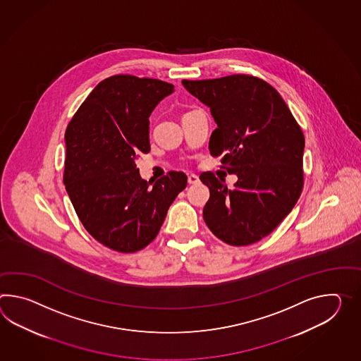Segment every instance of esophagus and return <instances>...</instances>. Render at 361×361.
Instances as JSON below:
<instances>
[{"instance_id": "34e87169", "label": "esophagus", "mask_w": 361, "mask_h": 361, "mask_svg": "<svg viewBox=\"0 0 361 361\" xmlns=\"http://www.w3.org/2000/svg\"><path fill=\"white\" fill-rule=\"evenodd\" d=\"M188 183L189 185H195L200 183V177L197 176V175H189L188 176Z\"/></svg>"}]
</instances>
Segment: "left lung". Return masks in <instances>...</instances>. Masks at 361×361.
<instances>
[{
    "instance_id": "1",
    "label": "left lung",
    "mask_w": 361,
    "mask_h": 361,
    "mask_svg": "<svg viewBox=\"0 0 361 361\" xmlns=\"http://www.w3.org/2000/svg\"><path fill=\"white\" fill-rule=\"evenodd\" d=\"M209 106L217 128L209 138L214 157L238 176L228 189L214 173L200 175L209 189L203 219L209 231L232 246L267 237L294 209L303 189L305 136L279 92L250 75L183 80Z\"/></svg>"
}]
</instances>
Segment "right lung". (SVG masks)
<instances>
[{"label": "right lung", "mask_w": 361, "mask_h": 361, "mask_svg": "<svg viewBox=\"0 0 361 361\" xmlns=\"http://www.w3.org/2000/svg\"><path fill=\"white\" fill-rule=\"evenodd\" d=\"M171 93L166 81L115 75L90 92L66 129V190L84 228L109 249L146 247L188 184L172 171L150 186L135 163L150 152L149 116Z\"/></svg>", "instance_id": "add662e5"}]
</instances>
